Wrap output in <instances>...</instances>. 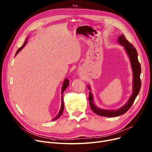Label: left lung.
<instances>
[{"mask_svg": "<svg viewBox=\"0 0 152 152\" xmlns=\"http://www.w3.org/2000/svg\"><path fill=\"white\" fill-rule=\"evenodd\" d=\"M118 43L122 45L124 47L125 50L129 58L130 62L133 69V94L131 95V97L128 99V102L123 106L122 107H120L116 110H109V109H100L96 106L94 102V98L93 95L91 92V91L89 92V104L90 108L94 112L100 115V116H104L107 117H117L119 115H122L126 113L127 111L129 109V108L133 105L134 100L139 93V91L141 87V80L140 78V75L141 73V68H140V64L139 62V60L137 58V53L136 48L133 46L132 44H131L128 40L126 39L124 35H122L118 37L117 39ZM88 88L91 90L90 86H87Z\"/></svg>", "mask_w": 152, "mask_h": 152, "instance_id": "8db88e82", "label": "left lung"}]
</instances>
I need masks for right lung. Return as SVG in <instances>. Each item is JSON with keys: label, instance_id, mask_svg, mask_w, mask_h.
I'll use <instances>...</instances> for the list:
<instances>
[{"label": "right lung", "instance_id": "obj_1", "mask_svg": "<svg viewBox=\"0 0 152 152\" xmlns=\"http://www.w3.org/2000/svg\"><path fill=\"white\" fill-rule=\"evenodd\" d=\"M28 38L27 37V38H26V39L25 40V42L24 43L23 45L21 48H19L17 50V51H16V53L15 56L20 51V50H21L25 46V45H26V43H27V42ZM68 86H69V80H68V79H65V80L64 81V83H63V85H62V104H61V108H60V111H59L58 114H57V115L53 120H56L58 119L60 116L62 115V113H63L64 109V98H63L62 95H63V94H64V92L66 89V88L68 87Z\"/></svg>", "mask_w": 152, "mask_h": 152}]
</instances>
